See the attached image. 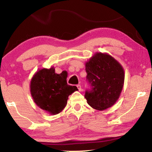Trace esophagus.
<instances>
[{
	"label": "esophagus",
	"mask_w": 152,
	"mask_h": 152,
	"mask_svg": "<svg viewBox=\"0 0 152 152\" xmlns=\"http://www.w3.org/2000/svg\"><path fill=\"white\" fill-rule=\"evenodd\" d=\"M77 87H78L79 91H82V86H81L80 84H78V85H77Z\"/></svg>",
	"instance_id": "1"
}]
</instances>
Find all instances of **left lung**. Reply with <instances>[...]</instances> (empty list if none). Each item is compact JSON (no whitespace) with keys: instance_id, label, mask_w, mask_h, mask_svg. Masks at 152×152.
Masks as SVG:
<instances>
[{"instance_id":"left-lung-1","label":"left lung","mask_w":152,"mask_h":152,"mask_svg":"<svg viewBox=\"0 0 152 152\" xmlns=\"http://www.w3.org/2000/svg\"><path fill=\"white\" fill-rule=\"evenodd\" d=\"M86 78L92 90L86 91L88 104L104 110L119 99L124 85L125 71L117 60L107 53L96 52L85 64Z\"/></svg>"}]
</instances>
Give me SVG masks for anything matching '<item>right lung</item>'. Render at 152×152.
Returning a JSON list of instances; mask_svg holds the SVG:
<instances>
[{"label":"right lung","instance_id":"obj_1","mask_svg":"<svg viewBox=\"0 0 152 152\" xmlns=\"http://www.w3.org/2000/svg\"><path fill=\"white\" fill-rule=\"evenodd\" d=\"M66 79L63 72L56 74L53 66L36 72L31 80L30 92L37 106L51 115L62 111L69 95L78 91L76 86L68 85Z\"/></svg>","mask_w":152,"mask_h":152}]
</instances>
